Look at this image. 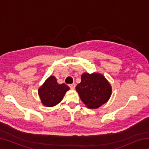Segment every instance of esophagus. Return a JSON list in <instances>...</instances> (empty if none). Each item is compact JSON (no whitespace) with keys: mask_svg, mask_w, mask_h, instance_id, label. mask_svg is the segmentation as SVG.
I'll use <instances>...</instances> for the list:
<instances>
[{"mask_svg":"<svg viewBox=\"0 0 149 149\" xmlns=\"http://www.w3.org/2000/svg\"><path fill=\"white\" fill-rule=\"evenodd\" d=\"M69 87L71 88L72 89H74L75 87V84H70L69 85Z\"/></svg>","mask_w":149,"mask_h":149,"instance_id":"34e87169","label":"esophagus"}]
</instances>
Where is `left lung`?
<instances>
[{
	"mask_svg": "<svg viewBox=\"0 0 149 149\" xmlns=\"http://www.w3.org/2000/svg\"><path fill=\"white\" fill-rule=\"evenodd\" d=\"M81 78V81L75 89L88 108H97L109 100L112 87L104 75L98 73H84Z\"/></svg>",
	"mask_w": 149,
	"mask_h": 149,
	"instance_id": "obj_1",
	"label": "left lung"
}]
</instances>
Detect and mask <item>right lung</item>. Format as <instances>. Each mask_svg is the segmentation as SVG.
Here are the masks:
<instances>
[{
    "label": "right lung",
    "instance_id": "obj_1",
    "mask_svg": "<svg viewBox=\"0 0 149 149\" xmlns=\"http://www.w3.org/2000/svg\"><path fill=\"white\" fill-rule=\"evenodd\" d=\"M69 89L70 87L65 84H58L54 76H50L39 87L38 93L42 104L47 107H52L61 102Z\"/></svg>",
    "mask_w": 149,
    "mask_h": 149
}]
</instances>
